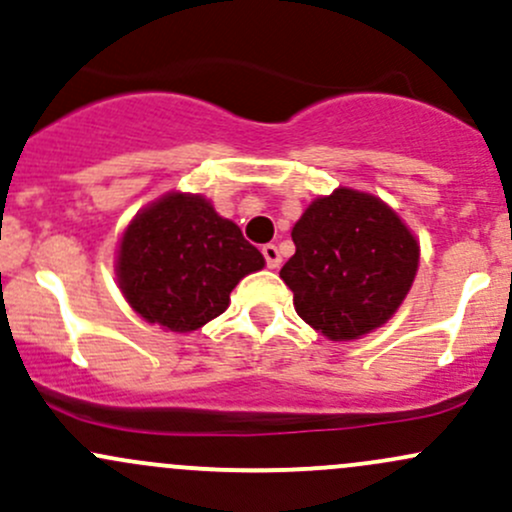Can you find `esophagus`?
Returning a JSON list of instances; mask_svg holds the SVG:
<instances>
[{"instance_id": "obj_1", "label": "esophagus", "mask_w": 512, "mask_h": 512, "mask_svg": "<svg viewBox=\"0 0 512 512\" xmlns=\"http://www.w3.org/2000/svg\"><path fill=\"white\" fill-rule=\"evenodd\" d=\"M261 254H263V258H266L268 268H278L280 266V251H278L276 244H266L261 249Z\"/></svg>"}]
</instances>
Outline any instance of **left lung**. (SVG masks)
<instances>
[{"instance_id":"obj_1","label":"left lung","mask_w":512,"mask_h":512,"mask_svg":"<svg viewBox=\"0 0 512 512\" xmlns=\"http://www.w3.org/2000/svg\"><path fill=\"white\" fill-rule=\"evenodd\" d=\"M295 254L280 268L295 312L332 342L386 324L408 295L420 244L383 200L337 188L293 227Z\"/></svg>"}]
</instances>
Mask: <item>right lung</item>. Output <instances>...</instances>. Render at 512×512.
Listing matches in <instances>:
<instances>
[{
  "label": "right lung",
  "instance_id": "1",
  "mask_svg": "<svg viewBox=\"0 0 512 512\" xmlns=\"http://www.w3.org/2000/svg\"><path fill=\"white\" fill-rule=\"evenodd\" d=\"M263 263L261 251L205 197L168 192L126 227L117 278L146 322L192 332L222 315L236 283Z\"/></svg>",
  "mask_w": 512,
  "mask_h": 512
}]
</instances>
